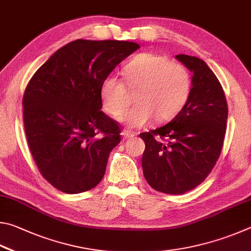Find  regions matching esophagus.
Returning <instances> with one entry per match:
<instances>
[{"mask_svg": "<svg viewBox=\"0 0 251 251\" xmlns=\"http://www.w3.org/2000/svg\"><path fill=\"white\" fill-rule=\"evenodd\" d=\"M135 135L134 132H132V131H129V130H125L122 132V137L125 139H129V138H133Z\"/></svg>", "mask_w": 251, "mask_h": 251, "instance_id": "34e87169", "label": "esophagus"}]
</instances>
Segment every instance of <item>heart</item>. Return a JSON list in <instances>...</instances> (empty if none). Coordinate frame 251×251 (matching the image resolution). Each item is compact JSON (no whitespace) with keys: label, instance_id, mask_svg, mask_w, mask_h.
Wrapping results in <instances>:
<instances>
[{"label":"heart","instance_id":"obj_1","mask_svg":"<svg viewBox=\"0 0 251 251\" xmlns=\"http://www.w3.org/2000/svg\"><path fill=\"white\" fill-rule=\"evenodd\" d=\"M125 83L116 76H108L101 82L99 95L109 116L117 118L129 102L126 90H137V105L120 118L130 128H140L155 117L168 121L185 107L192 91V77L185 65L170 61L164 55L141 52L123 66Z\"/></svg>","mask_w":251,"mask_h":251}]
</instances>
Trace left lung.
Masks as SVG:
<instances>
[{"label": "left lung", "mask_w": 251, "mask_h": 251, "mask_svg": "<svg viewBox=\"0 0 251 251\" xmlns=\"http://www.w3.org/2000/svg\"><path fill=\"white\" fill-rule=\"evenodd\" d=\"M193 73L190 99L168 125L140 133L143 175L152 188L179 195L199 186L222 153L228 107L221 82L203 59L176 55Z\"/></svg>", "instance_id": "left-lung-1"}]
</instances>
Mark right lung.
Returning a JSON list of instances; mask_svg holds the SVG:
<instances>
[{
    "instance_id": "obj_1",
    "label": "right lung",
    "mask_w": 251,
    "mask_h": 251,
    "mask_svg": "<svg viewBox=\"0 0 251 251\" xmlns=\"http://www.w3.org/2000/svg\"><path fill=\"white\" fill-rule=\"evenodd\" d=\"M139 48L133 42L77 39L30 78L23 96L26 139L39 173L57 190L78 194L102 179L121 128L101 110L100 86Z\"/></svg>"
}]
</instances>
